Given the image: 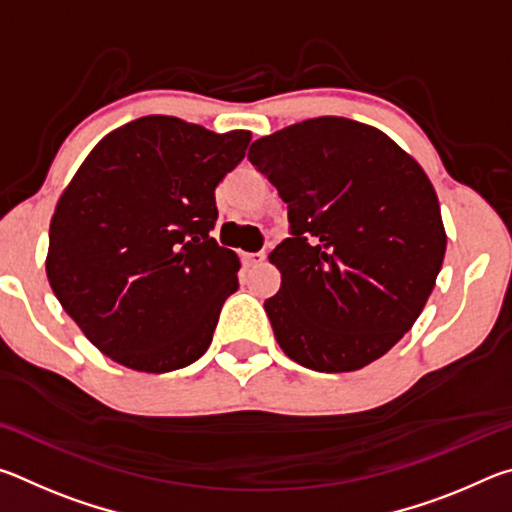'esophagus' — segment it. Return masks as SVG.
<instances>
[{"label": "esophagus", "instance_id": "34e87169", "mask_svg": "<svg viewBox=\"0 0 512 512\" xmlns=\"http://www.w3.org/2000/svg\"><path fill=\"white\" fill-rule=\"evenodd\" d=\"M264 259H266L264 253H244V264L246 266H257V264H262Z\"/></svg>", "mask_w": 512, "mask_h": 512}]
</instances>
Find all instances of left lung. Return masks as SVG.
Instances as JSON below:
<instances>
[{
	"label": "left lung",
	"instance_id": "8db88e82",
	"mask_svg": "<svg viewBox=\"0 0 512 512\" xmlns=\"http://www.w3.org/2000/svg\"><path fill=\"white\" fill-rule=\"evenodd\" d=\"M248 160L289 207L264 302L280 348L316 372L368 366L409 332L436 284L447 235L436 189L386 133L316 117L253 142Z\"/></svg>",
	"mask_w": 512,
	"mask_h": 512
}]
</instances>
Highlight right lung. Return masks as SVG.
<instances>
[{"label":"right lung","instance_id":"1","mask_svg":"<svg viewBox=\"0 0 512 512\" xmlns=\"http://www.w3.org/2000/svg\"><path fill=\"white\" fill-rule=\"evenodd\" d=\"M248 144V131L140 117L103 137L58 198L49 284L112 361L162 375L210 348L241 266L210 237L214 189Z\"/></svg>","mask_w":512,"mask_h":512}]
</instances>
